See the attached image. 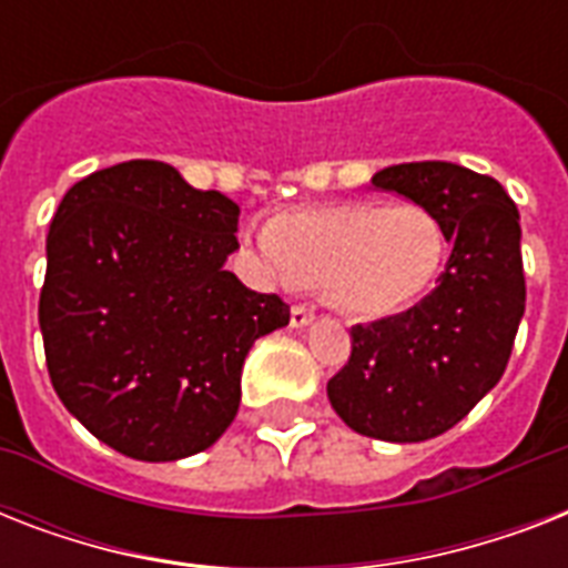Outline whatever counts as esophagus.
I'll return each mask as SVG.
<instances>
[{"instance_id":"1","label":"esophagus","mask_w":568,"mask_h":568,"mask_svg":"<svg viewBox=\"0 0 568 568\" xmlns=\"http://www.w3.org/2000/svg\"><path fill=\"white\" fill-rule=\"evenodd\" d=\"M312 321H315V310H310V306H294L292 327H306V324H312Z\"/></svg>"}]
</instances>
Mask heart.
I'll list each match as a JSON object with an SVG mask.
<instances>
[{"instance_id": "heart-1", "label": "heart", "mask_w": 568, "mask_h": 568, "mask_svg": "<svg viewBox=\"0 0 568 568\" xmlns=\"http://www.w3.org/2000/svg\"><path fill=\"white\" fill-rule=\"evenodd\" d=\"M250 241L276 283L324 288L356 318L413 306L433 285L448 247L430 209L374 200L292 209L253 230Z\"/></svg>"}]
</instances>
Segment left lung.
Here are the masks:
<instances>
[{
	"label": "left lung",
	"mask_w": 568,
	"mask_h": 568,
	"mask_svg": "<svg viewBox=\"0 0 568 568\" xmlns=\"http://www.w3.org/2000/svg\"><path fill=\"white\" fill-rule=\"evenodd\" d=\"M372 182L430 209L454 250L427 297L351 329L327 395L351 430L424 442L463 422L510 363L525 315L519 209L501 182L450 162L392 164Z\"/></svg>",
	"instance_id": "obj_1"
}]
</instances>
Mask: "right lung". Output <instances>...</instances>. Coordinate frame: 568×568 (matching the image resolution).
I'll return each mask as SVG.
<instances>
[{
    "label": "right lung",
    "mask_w": 568,
    "mask_h": 568,
    "mask_svg": "<svg viewBox=\"0 0 568 568\" xmlns=\"http://www.w3.org/2000/svg\"><path fill=\"white\" fill-rule=\"evenodd\" d=\"M239 205L132 159L67 191L47 235L38 321L61 404L109 448L171 463L221 439L258 336L288 303L223 262Z\"/></svg>",
    "instance_id": "add662e5"
}]
</instances>
